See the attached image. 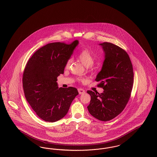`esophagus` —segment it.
<instances>
[{
    "label": "esophagus",
    "mask_w": 157,
    "mask_h": 157,
    "mask_svg": "<svg viewBox=\"0 0 157 157\" xmlns=\"http://www.w3.org/2000/svg\"><path fill=\"white\" fill-rule=\"evenodd\" d=\"M78 92H79V94L80 95L83 94L85 93V90H83L82 88H79V89H78Z\"/></svg>",
    "instance_id": "1"
}]
</instances>
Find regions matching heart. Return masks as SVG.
I'll use <instances>...</instances> for the list:
<instances>
[{
	"label": "heart",
	"instance_id": "b5f03b06",
	"mask_svg": "<svg viewBox=\"0 0 157 157\" xmlns=\"http://www.w3.org/2000/svg\"><path fill=\"white\" fill-rule=\"evenodd\" d=\"M78 59L82 62V63L86 67H89L90 66L92 65L94 62V57L92 55L90 50L88 49H83L80 52L78 55ZM72 60L71 58L68 59L65 64V67L68 68L70 67ZM80 81H83L84 79L81 78L79 79Z\"/></svg>",
	"mask_w": 157,
	"mask_h": 157
}]
</instances>
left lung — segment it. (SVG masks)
Segmentation results:
<instances>
[{
    "label": "left lung",
    "instance_id": "left-lung-1",
    "mask_svg": "<svg viewBox=\"0 0 157 157\" xmlns=\"http://www.w3.org/2000/svg\"><path fill=\"white\" fill-rule=\"evenodd\" d=\"M99 45L104 52L105 59L95 81L104 90L102 94L88 90L91 99L87 108L95 118L108 121L126 106L132 90L134 72L129 55L123 49L109 42Z\"/></svg>",
    "mask_w": 157,
    "mask_h": 157
}]
</instances>
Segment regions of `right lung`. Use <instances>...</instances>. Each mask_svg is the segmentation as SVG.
<instances>
[{
	"mask_svg": "<svg viewBox=\"0 0 157 157\" xmlns=\"http://www.w3.org/2000/svg\"><path fill=\"white\" fill-rule=\"evenodd\" d=\"M78 44L76 40L69 45L55 42L45 45L34 53L25 68L23 88L26 101L37 116L46 122L63 118L79 94L74 87L59 88L56 82Z\"/></svg>",
	"mask_w": 157,
	"mask_h": 157,
	"instance_id": "right-lung-1",
	"label": "right lung"
}]
</instances>
